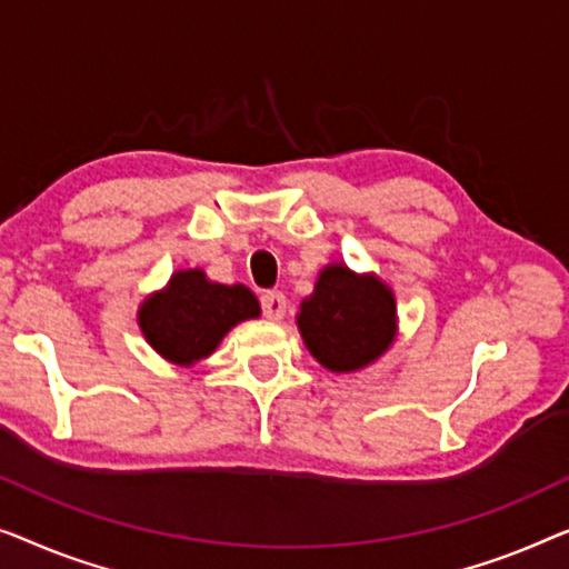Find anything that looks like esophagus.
<instances>
[{
  "mask_svg": "<svg viewBox=\"0 0 569 569\" xmlns=\"http://www.w3.org/2000/svg\"><path fill=\"white\" fill-rule=\"evenodd\" d=\"M286 309H288V299H286L283 291H266V293H262V311H266L268 319L278 322V319L286 317Z\"/></svg>",
  "mask_w": 569,
  "mask_h": 569,
  "instance_id": "esophagus-1",
  "label": "esophagus"
}]
</instances>
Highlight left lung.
<instances>
[{"label":"left lung","mask_w":569,"mask_h":569,"mask_svg":"<svg viewBox=\"0 0 569 569\" xmlns=\"http://www.w3.org/2000/svg\"><path fill=\"white\" fill-rule=\"evenodd\" d=\"M303 346L332 373L371 366L397 340V299L376 273H356L346 262L319 270L315 291L296 315Z\"/></svg>","instance_id":"obj_1"}]
</instances>
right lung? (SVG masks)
<instances>
[{
    "label": "right lung",
    "mask_w": 569,
    "mask_h": 569,
    "mask_svg": "<svg viewBox=\"0 0 569 569\" xmlns=\"http://www.w3.org/2000/svg\"><path fill=\"white\" fill-rule=\"evenodd\" d=\"M260 317V301L244 283H216L203 268L174 270L164 288L139 307L143 340L164 361L196 366L213 353L239 322Z\"/></svg>",
    "instance_id": "add662e5"
}]
</instances>
